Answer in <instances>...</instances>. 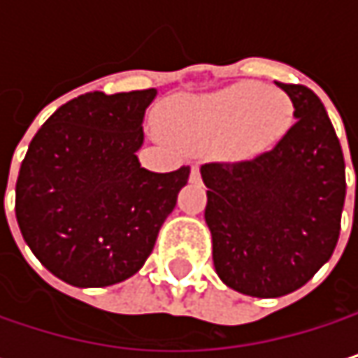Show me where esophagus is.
<instances>
[{"label":"esophagus","instance_id":"esophagus-1","mask_svg":"<svg viewBox=\"0 0 358 358\" xmlns=\"http://www.w3.org/2000/svg\"><path fill=\"white\" fill-rule=\"evenodd\" d=\"M190 180H192V182H199V180H201V172H199V168H196V166H192V168H190Z\"/></svg>","mask_w":358,"mask_h":358}]
</instances>
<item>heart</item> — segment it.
I'll return each mask as SVG.
<instances>
[{"label":"heart","instance_id":"b5f03b06","mask_svg":"<svg viewBox=\"0 0 358 358\" xmlns=\"http://www.w3.org/2000/svg\"><path fill=\"white\" fill-rule=\"evenodd\" d=\"M168 128L184 143L228 136L234 155L250 157L269 149L290 124V106L278 91L241 83L224 91L180 99L166 115Z\"/></svg>","mask_w":358,"mask_h":358}]
</instances>
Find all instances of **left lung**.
Wrapping results in <instances>:
<instances>
[{
	"label": "left lung",
	"instance_id": "left-lung-1",
	"mask_svg": "<svg viewBox=\"0 0 358 358\" xmlns=\"http://www.w3.org/2000/svg\"><path fill=\"white\" fill-rule=\"evenodd\" d=\"M275 85L296 117L278 145L201 166L215 271L257 299L290 294L320 271L336 249L346 196L342 147L322 99L305 85Z\"/></svg>",
	"mask_w": 358,
	"mask_h": 358
}]
</instances>
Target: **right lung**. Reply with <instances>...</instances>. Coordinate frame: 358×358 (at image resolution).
Instances as JSON below:
<instances>
[{
	"instance_id": "1",
	"label": "right lung",
	"mask_w": 358,
	"mask_h": 358,
	"mask_svg": "<svg viewBox=\"0 0 358 358\" xmlns=\"http://www.w3.org/2000/svg\"><path fill=\"white\" fill-rule=\"evenodd\" d=\"M155 89L78 95L38 128L16 180V220L59 280L101 288L134 275L174 211L190 168H141L145 109Z\"/></svg>"
}]
</instances>
